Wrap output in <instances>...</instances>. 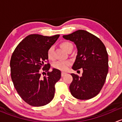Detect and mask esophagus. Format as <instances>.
<instances>
[{
	"label": "esophagus",
	"instance_id": "esophagus-1",
	"mask_svg": "<svg viewBox=\"0 0 122 122\" xmlns=\"http://www.w3.org/2000/svg\"><path fill=\"white\" fill-rule=\"evenodd\" d=\"M66 73L64 72V71H62V72H61V76L63 77V76H65V75H66Z\"/></svg>",
	"mask_w": 122,
	"mask_h": 122
}]
</instances>
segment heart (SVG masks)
<instances>
[{"label":"heart","mask_w":122,"mask_h":122,"mask_svg":"<svg viewBox=\"0 0 122 122\" xmlns=\"http://www.w3.org/2000/svg\"><path fill=\"white\" fill-rule=\"evenodd\" d=\"M61 48L65 51L67 52L70 47H73V45L71 43L69 42H63L61 44ZM53 47H51L47 51V57L49 59H53ZM71 64V61H56L55 63H54L53 67L55 69L62 70V71H65L68 69L69 66Z\"/></svg>","instance_id":"1"}]
</instances>
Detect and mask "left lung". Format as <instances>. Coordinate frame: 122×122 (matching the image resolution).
Returning <instances> with one entry per match:
<instances>
[{"label": "left lung", "mask_w": 122, "mask_h": 122, "mask_svg": "<svg viewBox=\"0 0 122 122\" xmlns=\"http://www.w3.org/2000/svg\"><path fill=\"white\" fill-rule=\"evenodd\" d=\"M63 37L74 42L77 55L72 66L75 70L82 69V76L71 73L69 89L76 99L87 100L99 94L108 73V54L103 42L97 37L83 30H79Z\"/></svg>", "instance_id": "left-lung-1"}]
</instances>
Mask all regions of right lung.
Returning a JSON list of instances; mask_svg holds the SVG:
<instances>
[{
	"instance_id": "right-lung-1",
	"label": "right lung",
	"mask_w": 122,
	"mask_h": 122,
	"mask_svg": "<svg viewBox=\"0 0 122 122\" xmlns=\"http://www.w3.org/2000/svg\"><path fill=\"white\" fill-rule=\"evenodd\" d=\"M60 35L44 36L33 34L26 36L15 49L10 62L11 78L16 91L25 102L36 107L51 102L55 96V85L61 77V71L51 67L47 51ZM48 73L41 77L40 69Z\"/></svg>"
}]
</instances>
